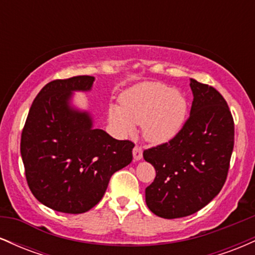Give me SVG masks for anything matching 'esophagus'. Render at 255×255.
Listing matches in <instances>:
<instances>
[{
	"mask_svg": "<svg viewBox=\"0 0 255 255\" xmlns=\"http://www.w3.org/2000/svg\"><path fill=\"white\" fill-rule=\"evenodd\" d=\"M133 158H134V160L141 159V158H142L141 147H139V146H135V147L133 148Z\"/></svg>",
	"mask_w": 255,
	"mask_h": 255,
	"instance_id": "1",
	"label": "esophagus"
}]
</instances>
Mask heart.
Returning a JSON list of instances; mask_svg holds the SVG:
<instances>
[{
    "mask_svg": "<svg viewBox=\"0 0 255 255\" xmlns=\"http://www.w3.org/2000/svg\"><path fill=\"white\" fill-rule=\"evenodd\" d=\"M188 116V102L180 91L162 83H142L125 93L121 107L111 105L109 121L120 135H129L141 124L152 144H164L180 133Z\"/></svg>",
    "mask_w": 255,
    "mask_h": 255,
    "instance_id": "b5f03b06",
    "label": "heart"
}]
</instances>
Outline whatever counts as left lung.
<instances>
[{
	"instance_id": "1",
	"label": "left lung",
	"mask_w": 255,
	"mask_h": 255,
	"mask_svg": "<svg viewBox=\"0 0 255 255\" xmlns=\"http://www.w3.org/2000/svg\"><path fill=\"white\" fill-rule=\"evenodd\" d=\"M189 119L169 142L145 150L156 170L145 189L146 205L158 217H187L206 206L227 180L234 148V120L212 86L191 79Z\"/></svg>"
}]
</instances>
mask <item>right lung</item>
I'll list each match as a JSON object with an SVG mask.
<instances>
[{
  "label": "right lung",
  "instance_id": "add662e5",
  "mask_svg": "<svg viewBox=\"0 0 255 255\" xmlns=\"http://www.w3.org/2000/svg\"><path fill=\"white\" fill-rule=\"evenodd\" d=\"M95 77L54 80L40 90L21 134L22 163L32 194L55 211L84 213L97 205L111 175L133 159L134 144L93 128L90 111L72 104Z\"/></svg>",
  "mask_w": 255,
  "mask_h": 255
}]
</instances>
